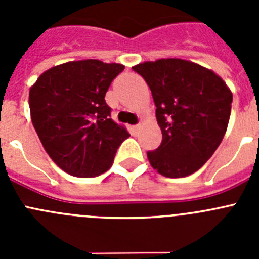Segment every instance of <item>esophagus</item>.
<instances>
[{
    "label": "esophagus",
    "instance_id": "esophagus-1",
    "mask_svg": "<svg viewBox=\"0 0 259 259\" xmlns=\"http://www.w3.org/2000/svg\"><path fill=\"white\" fill-rule=\"evenodd\" d=\"M135 130V131H137V130H140L141 128V124H137V125H134V127H132Z\"/></svg>",
    "mask_w": 259,
    "mask_h": 259
}]
</instances>
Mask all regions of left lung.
<instances>
[{
	"instance_id": "obj_1",
	"label": "left lung",
	"mask_w": 259,
	"mask_h": 259,
	"mask_svg": "<svg viewBox=\"0 0 259 259\" xmlns=\"http://www.w3.org/2000/svg\"><path fill=\"white\" fill-rule=\"evenodd\" d=\"M152 91L162 143L148 152L150 166L166 178L200 170L223 140L232 92L214 71L180 58L134 66Z\"/></svg>"
}]
</instances>
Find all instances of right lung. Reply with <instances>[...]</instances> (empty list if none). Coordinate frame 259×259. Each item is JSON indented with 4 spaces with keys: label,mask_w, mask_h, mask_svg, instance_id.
Listing matches in <instances>:
<instances>
[{
    "label": "right lung",
    "mask_w": 259,
    "mask_h": 259,
    "mask_svg": "<svg viewBox=\"0 0 259 259\" xmlns=\"http://www.w3.org/2000/svg\"><path fill=\"white\" fill-rule=\"evenodd\" d=\"M124 70L98 59L71 61L38 76L29 89V110L45 152L72 176L95 178L109 170L127 128L110 118L105 95Z\"/></svg>",
    "instance_id": "obj_1"
}]
</instances>
